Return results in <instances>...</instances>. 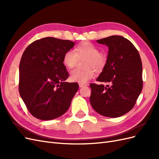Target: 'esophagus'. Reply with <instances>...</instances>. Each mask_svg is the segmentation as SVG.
Returning a JSON list of instances; mask_svg holds the SVG:
<instances>
[{
	"label": "esophagus",
	"mask_w": 159,
	"mask_h": 159,
	"mask_svg": "<svg viewBox=\"0 0 159 159\" xmlns=\"http://www.w3.org/2000/svg\"><path fill=\"white\" fill-rule=\"evenodd\" d=\"M88 84H79V86L80 88H83V87H85V86H87Z\"/></svg>",
	"instance_id": "1"
}]
</instances>
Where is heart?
I'll use <instances>...</instances> for the list:
<instances>
[{
  "instance_id": "1",
  "label": "heart",
  "mask_w": 159,
  "mask_h": 159,
  "mask_svg": "<svg viewBox=\"0 0 159 159\" xmlns=\"http://www.w3.org/2000/svg\"><path fill=\"white\" fill-rule=\"evenodd\" d=\"M78 58H86L84 64L85 70H72L70 78L72 81L79 84L87 83L95 75L93 69L98 71H102L107 63L106 55L99 52L97 46L88 42L77 46L74 50L66 52L63 56V63L67 68L71 69L75 66Z\"/></svg>"
}]
</instances>
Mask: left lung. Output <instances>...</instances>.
Instances as JSON below:
<instances>
[{"label": "left lung", "mask_w": 159, "mask_h": 159, "mask_svg": "<svg viewBox=\"0 0 159 159\" xmlns=\"http://www.w3.org/2000/svg\"><path fill=\"white\" fill-rule=\"evenodd\" d=\"M97 42L109 48L106 65L96 80L107 85H89L90 103L105 117H121L133 109L143 89L141 57L132 43L121 36Z\"/></svg>", "instance_id": "8db88e82"}]
</instances>
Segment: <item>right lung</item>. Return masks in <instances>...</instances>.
Listing matches in <instances>:
<instances>
[{
  "label": "right lung",
  "mask_w": 159,
  "mask_h": 159,
  "mask_svg": "<svg viewBox=\"0 0 159 159\" xmlns=\"http://www.w3.org/2000/svg\"><path fill=\"white\" fill-rule=\"evenodd\" d=\"M74 44L46 37L32 42L24 52L19 66V93L34 117L52 120L69 109L79 85L65 81L69 74L63 56Z\"/></svg>",
  "instance_id": "right-lung-1"
}]
</instances>
